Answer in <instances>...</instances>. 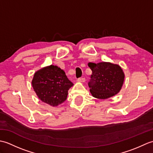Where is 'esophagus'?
Listing matches in <instances>:
<instances>
[{
	"instance_id": "obj_1",
	"label": "esophagus",
	"mask_w": 153,
	"mask_h": 153,
	"mask_svg": "<svg viewBox=\"0 0 153 153\" xmlns=\"http://www.w3.org/2000/svg\"><path fill=\"white\" fill-rule=\"evenodd\" d=\"M77 81L78 82H84L85 81V79L84 77H79V78L77 79Z\"/></svg>"
}]
</instances>
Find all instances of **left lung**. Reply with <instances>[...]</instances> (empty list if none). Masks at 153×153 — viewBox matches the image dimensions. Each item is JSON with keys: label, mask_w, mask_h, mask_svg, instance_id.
Returning a JSON list of instances; mask_svg holds the SVG:
<instances>
[{"label": "left lung", "mask_w": 153, "mask_h": 153, "mask_svg": "<svg viewBox=\"0 0 153 153\" xmlns=\"http://www.w3.org/2000/svg\"><path fill=\"white\" fill-rule=\"evenodd\" d=\"M88 66L92 70L88 85L93 97L106 99L119 93L125 77L121 67L105 62L98 64L89 62Z\"/></svg>", "instance_id": "1"}]
</instances>
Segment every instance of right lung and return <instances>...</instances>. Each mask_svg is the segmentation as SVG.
<instances>
[{
  "label": "right lung",
  "mask_w": 153,
  "mask_h": 153,
  "mask_svg": "<svg viewBox=\"0 0 153 153\" xmlns=\"http://www.w3.org/2000/svg\"><path fill=\"white\" fill-rule=\"evenodd\" d=\"M31 83L39 99L53 106L66 100L68 90L74 85L62 70L53 65L36 71Z\"/></svg>",
  "instance_id": "right-lung-1"
}]
</instances>
